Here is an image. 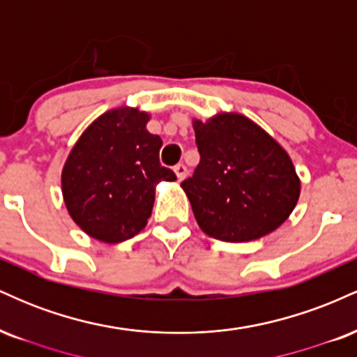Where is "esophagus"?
I'll return each mask as SVG.
<instances>
[{
	"label": "esophagus",
	"mask_w": 357,
	"mask_h": 357,
	"mask_svg": "<svg viewBox=\"0 0 357 357\" xmlns=\"http://www.w3.org/2000/svg\"><path fill=\"white\" fill-rule=\"evenodd\" d=\"M174 173H176V178H178V181H183V179L186 178V174H188L186 166H184V165H176L174 166Z\"/></svg>",
	"instance_id": "34e87169"
}]
</instances>
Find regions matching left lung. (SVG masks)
<instances>
[{"instance_id": "obj_1", "label": "left lung", "mask_w": 357, "mask_h": 357, "mask_svg": "<svg viewBox=\"0 0 357 357\" xmlns=\"http://www.w3.org/2000/svg\"><path fill=\"white\" fill-rule=\"evenodd\" d=\"M202 159L181 183L199 228L221 241L258 240L294 211L301 178L287 151L238 112L192 119Z\"/></svg>"}]
</instances>
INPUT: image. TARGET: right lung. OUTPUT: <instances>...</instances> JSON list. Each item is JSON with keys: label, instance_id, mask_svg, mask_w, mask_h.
<instances>
[{"label": "right lung", "instance_id": "right-lung-1", "mask_svg": "<svg viewBox=\"0 0 357 357\" xmlns=\"http://www.w3.org/2000/svg\"><path fill=\"white\" fill-rule=\"evenodd\" d=\"M151 114L114 107L77 139L61 169V195L70 218L102 243H121L146 228L161 181H176L159 165L162 139L147 130Z\"/></svg>", "mask_w": 357, "mask_h": 357}]
</instances>
